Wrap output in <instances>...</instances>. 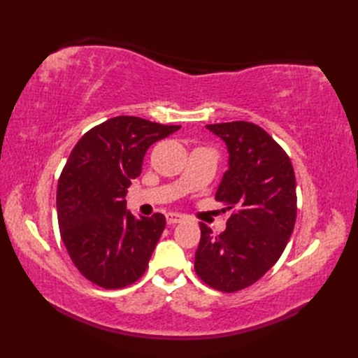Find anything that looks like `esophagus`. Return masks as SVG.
<instances>
[{
	"label": "esophagus",
	"mask_w": 358,
	"mask_h": 358,
	"mask_svg": "<svg viewBox=\"0 0 358 358\" xmlns=\"http://www.w3.org/2000/svg\"><path fill=\"white\" fill-rule=\"evenodd\" d=\"M166 220H167V224H177L183 222L185 215L177 214V212H169V214H166Z\"/></svg>",
	"instance_id": "obj_1"
}]
</instances>
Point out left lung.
Returning <instances> with one entry per match:
<instances>
[{"instance_id":"obj_1","label":"left lung","mask_w":358,"mask_h":358,"mask_svg":"<svg viewBox=\"0 0 358 358\" xmlns=\"http://www.w3.org/2000/svg\"><path fill=\"white\" fill-rule=\"evenodd\" d=\"M206 127L229 152L215 200L234 214L218 235L200 223L194 268L212 289L237 292L260 280L283 254L296 218L295 173L283 148L260 126L231 121Z\"/></svg>"}]
</instances>
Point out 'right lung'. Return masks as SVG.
Here are the masks:
<instances>
[{
  "instance_id": "add662e5",
  "label": "right lung",
  "mask_w": 358,
  "mask_h": 358,
  "mask_svg": "<svg viewBox=\"0 0 358 358\" xmlns=\"http://www.w3.org/2000/svg\"><path fill=\"white\" fill-rule=\"evenodd\" d=\"M181 126L115 117L75 144L59 175V234L83 277L104 289L140 280L166 226L163 214L136 220L126 210L131 180L141 173L146 150Z\"/></svg>"
}]
</instances>
